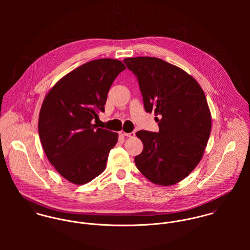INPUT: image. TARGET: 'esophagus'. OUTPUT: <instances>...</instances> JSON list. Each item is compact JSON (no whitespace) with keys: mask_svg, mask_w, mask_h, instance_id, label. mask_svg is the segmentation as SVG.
Wrapping results in <instances>:
<instances>
[{"mask_svg":"<svg viewBox=\"0 0 250 250\" xmlns=\"http://www.w3.org/2000/svg\"><path fill=\"white\" fill-rule=\"evenodd\" d=\"M120 135L121 136H125L127 138H134L135 137V133L131 132V133H125L124 131H120Z\"/></svg>","mask_w":250,"mask_h":250,"instance_id":"obj_1","label":"esophagus"}]
</instances>
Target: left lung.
I'll list each match as a JSON object with an SVG mask.
<instances>
[{
    "label": "left lung",
    "instance_id": "left-lung-1",
    "mask_svg": "<svg viewBox=\"0 0 250 250\" xmlns=\"http://www.w3.org/2000/svg\"><path fill=\"white\" fill-rule=\"evenodd\" d=\"M127 67L138 77L147 112H155L159 132L141 130L143 152L136 156L138 169L159 186L186 178L201 161L208 143L212 117L197 81L161 59L127 58Z\"/></svg>",
    "mask_w": 250,
    "mask_h": 250
}]
</instances>
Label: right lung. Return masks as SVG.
Returning <instances> with one entry per match:
<instances>
[{
    "instance_id": "obj_1",
    "label": "right lung",
    "mask_w": 250,
    "mask_h": 250,
    "mask_svg": "<svg viewBox=\"0 0 250 250\" xmlns=\"http://www.w3.org/2000/svg\"><path fill=\"white\" fill-rule=\"evenodd\" d=\"M126 67L122 62L100 59L69 72L48 91L39 112L43 150L56 170L75 185L99 176L118 134L96 128L92 119L105 111L110 85Z\"/></svg>"
}]
</instances>
